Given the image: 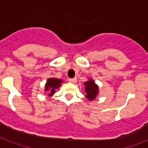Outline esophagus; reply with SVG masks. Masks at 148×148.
I'll return each mask as SVG.
<instances>
[{
	"mask_svg": "<svg viewBox=\"0 0 148 148\" xmlns=\"http://www.w3.org/2000/svg\"><path fill=\"white\" fill-rule=\"evenodd\" d=\"M69 81L71 82V83L75 84L77 82V78H70Z\"/></svg>",
	"mask_w": 148,
	"mask_h": 148,
	"instance_id": "34e87169",
	"label": "esophagus"
}]
</instances>
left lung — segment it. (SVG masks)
<instances>
[{
	"label": "left lung",
	"instance_id": "obj_1",
	"mask_svg": "<svg viewBox=\"0 0 148 148\" xmlns=\"http://www.w3.org/2000/svg\"><path fill=\"white\" fill-rule=\"evenodd\" d=\"M84 84L86 85V89L85 92L87 93L86 95V97L90 100V101H92L96 97L97 95L98 94V88H97V86L95 84V81H92V80H90L88 82H85Z\"/></svg>",
	"mask_w": 148,
	"mask_h": 148
}]
</instances>
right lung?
<instances>
[{
    "mask_svg": "<svg viewBox=\"0 0 148 148\" xmlns=\"http://www.w3.org/2000/svg\"><path fill=\"white\" fill-rule=\"evenodd\" d=\"M62 82L61 80H59V79L56 78H50L47 80V84H46V88H45V90H51V94L49 95V96L52 95L53 93L55 92V89H58L59 87L60 86V83Z\"/></svg>",
    "mask_w": 148,
    "mask_h": 148,
    "instance_id": "obj_1",
    "label": "right lung"
}]
</instances>
